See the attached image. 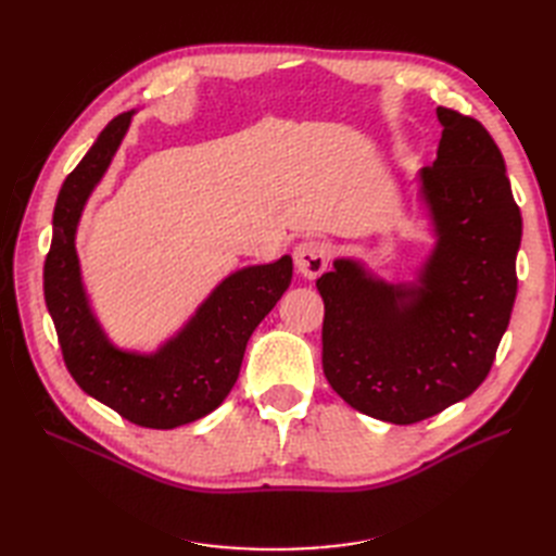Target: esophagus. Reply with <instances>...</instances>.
I'll return each instance as SVG.
<instances>
[{
	"label": "esophagus",
	"mask_w": 556,
	"mask_h": 556,
	"mask_svg": "<svg viewBox=\"0 0 556 556\" xmlns=\"http://www.w3.org/2000/svg\"><path fill=\"white\" fill-rule=\"evenodd\" d=\"M331 260V245L325 241H301L294 250V262L304 278H317Z\"/></svg>",
	"instance_id": "obj_1"
}]
</instances>
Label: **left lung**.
<instances>
[{
    "instance_id": "8db88e82",
    "label": "left lung",
    "mask_w": 556,
    "mask_h": 556,
    "mask_svg": "<svg viewBox=\"0 0 556 556\" xmlns=\"http://www.w3.org/2000/svg\"><path fill=\"white\" fill-rule=\"evenodd\" d=\"M435 115L439 153L417 174L435 243L415 280L387 282L341 257L315 282L329 384L392 425H415L478 390L517 294L521 215L506 162L473 117L443 106Z\"/></svg>"
}]
</instances>
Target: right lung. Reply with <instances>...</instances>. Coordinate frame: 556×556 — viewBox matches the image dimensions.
Instances as JSON below:
<instances>
[{
    "instance_id": "right-lung-1",
    "label": "right lung",
    "mask_w": 556,
    "mask_h": 556,
    "mask_svg": "<svg viewBox=\"0 0 556 556\" xmlns=\"http://www.w3.org/2000/svg\"><path fill=\"white\" fill-rule=\"evenodd\" d=\"M134 111L102 129L66 176L55 201L53 243L43 264V294L72 378L129 422L176 429L213 413L239 378L248 339L290 288L292 257L229 274L182 329L155 352L111 343L90 308L76 252V229L92 190L104 178Z\"/></svg>"
}]
</instances>
